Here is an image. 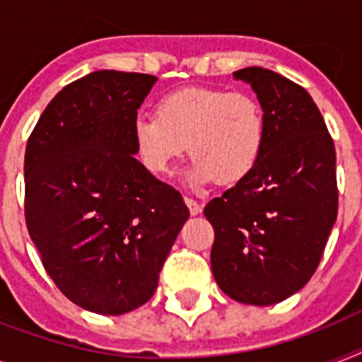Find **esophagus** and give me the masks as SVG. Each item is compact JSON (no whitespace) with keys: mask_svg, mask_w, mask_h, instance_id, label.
<instances>
[{"mask_svg":"<svg viewBox=\"0 0 362 362\" xmlns=\"http://www.w3.org/2000/svg\"><path fill=\"white\" fill-rule=\"evenodd\" d=\"M184 201H186L187 209H189V212H192L193 216H197V214H201V212H203V206H201V204H199L195 199L184 197Z\"/></svg>","mask_w":362,"mask_h":362,"instance_id":"1","label":"esophagus"}]
</instances>
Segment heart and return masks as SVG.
<instances>
[{
  "label": "heart",
  "instance_id": "1",
  "mask_svg": "<svg viewBox=\"0 0 362 362\" xmlns=\"http://www.w3.org/2000/svg\"><path fill=\"white\" fill-rule=\"evenodd\" d=\"M133 144L152 175H170L184 153L193 159L187 180L231 186L257 165L267 136L261 105L247 93L186 88L158 101L156 116H136Z\"/></svg>",
  "mask_w": 362,
  "mask_h": 362
}]
</instances>
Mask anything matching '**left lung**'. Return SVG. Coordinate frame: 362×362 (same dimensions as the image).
I'll return each mask as SVG.
<instances>
[{"instance_id": "8db88e82", "label": "left lung", "mask_w": 362, "mask_h": 362, "mask_svg": "<svg viewBox=\"0 0 362 362\" xmlns=\"http://www.w3.org/2000/svg\"><path fill=\"white\" fill-rule=\"evenodd\" d=\"M233 75L257 93L267 136L252 173L204 206L216 235L210 263L226 295L270 306L320 264L338 214L337 152L303 86L263 67Z\"/></svg>"}]
</instances>
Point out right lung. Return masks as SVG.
I'll return each instance as SVG.
<instances>
[{
  "label": "right lung",
  "instance_id": "1",
  "mask_svg": "<svg viewBox=\"0 0 362 362\" xmlns=\"http://www.w3.org/2000/svg\"><path fill=\"white\" fill-rule=\"evenodd\" d=\"M156 76L93 71L56 93L25 146V226L76 306L127 314L150 300L189 218L175 187L135 159L133 122Z\"/></svg>",
  "mask_w": 362,
  "mask_h": 362
}]
</instances>
